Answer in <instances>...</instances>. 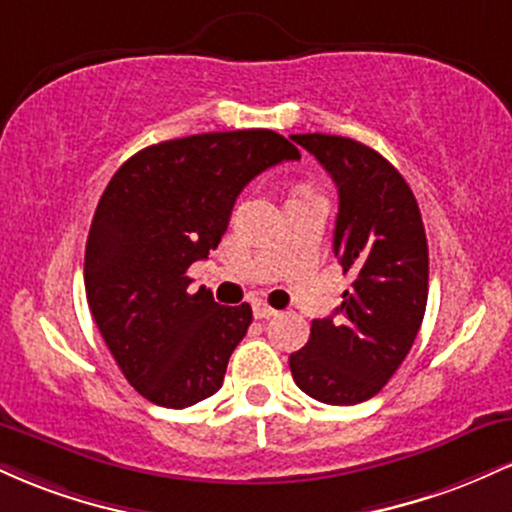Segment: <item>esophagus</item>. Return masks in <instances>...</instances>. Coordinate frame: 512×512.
Wrapping results in <instances>:
<instances>
[{
  "mask_svg": "<svg viewBox=\"0 0 512 512\" xmlns=\"http://www.w3.org/2000/svg\"><path fill=\"white\" fill-rule=\"evenodd\" d=\"M252 313H255L257 320H269V317H274V315H276V310H274V308H269L267 303L257 301L255 305H252Z\"/></svg>",
  "mask_w": 512,
  "mask_h": 512,
  "instance_id": "esophagus-1",
  "label": "esophagus"
}]
</instances>
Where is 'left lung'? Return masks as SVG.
Instances as JSON below:
<instances>
[{
	"mask_svg": "<svg viewBox=\"0 0 512 512\" xmlns=\"http://www.w3.org/2000/svg\"><path fill=\"white\" fill-rule=\"evenodd\" d=\"M339 190L334 257L354 276L334 315L313 320L289 356L305 395L358 404L378 395L407 358L428 301V245L407 180L370 146L334 134H293Z\"/></svg>",
	"mask_w": 512,
	"mask_h": 512,
	"instance_id": "obj_1",
	"label": "left lung"
}]
</instances>
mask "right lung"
<instances>
[{
  "label": "right lung",
  "instance_id": "obj_1",
  "mask_svg": "<svg viewBox=\"0 0 512 512\" xmlns=\"http://www.w3.org/2000/svg\"><path fill=\"white\" fill-rule=\"evenodd\" d=\"M301 151L272 129L192 134L134 154L105 187L86 240L88 308L129 385L168 409L214 395L252 308L192 293L243 187Z\"/></svg>",
  "mask_w": 512,
  "mask_h": 512
}]
</instances>
